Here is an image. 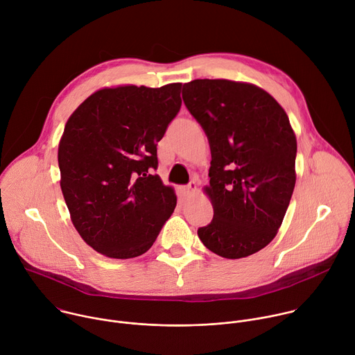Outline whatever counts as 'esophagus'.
I'll use <instances>...</instances> for the list:
<instances>
[{"label": "esophagus", "mask_w": 355, "mask_h": 355, "mask_svg": "<svg viewBox=\"0 0 355 355\" xmlns=\"http://www.w3.org/2000/svg\"><path fill=\"white\" fill-rule=\"evenodd\" d=\"M195 191H196V184L192 181V182H189L188 185H185L184 188H182V192H184V195L185 196H192L193 193H195Z\"/></svg>", "instance_id": "1"}]
</instances>
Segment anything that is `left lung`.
<instances>
[{"mask_svg": "<svg viewBox=\"0 0 355 355\" xmlns=\"http://www.w3.org/2000/svg\"><path fill=\"white\" fill-rule=\"evenodd\" d=\"M184 104L211 146L214 219L199 227L207 248L243 259L277 236L295 188L296 136L284 108L263 88L230 80L184 84Z\"/></svg>", "mask_w": 355, "mask_h": 355, "instance_id": "1", "label": "left lung"}]
</instances>
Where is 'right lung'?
I'll return each mask as SVG.
<instances>
[{"label": "right lung", "mask_w": 355, "mask_h": 355, "mask_svg": "<svg viewBox=\"0 0 355 355\" xmlns=\"http://www.w3.org/2000/svg\"><path fill=\"white\" fill-rule=\"evenodd\" d=\"M181 83L91 94L59 143L60 187L81 239L110 259L141 256L173 215L177 195L157 174V143L181 108Z\"/></svg>", "instance_id": "add662e5"}]
</instances>
